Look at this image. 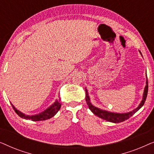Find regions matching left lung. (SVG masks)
Returning <instances> with one entry per match:
<instances>
[{
    "label": "left lung",
    "instance_id": "8db88e82",
    "mask_svg": "<svg viewBox=\"0 0 154 154\" xmlns=\"http://www.w3.org/2000/svg\"><path fill=\"white\" fill-rule=\"evenodd\" d=\"M140 54L141 52L140 51ZM146 76V86H145L144 90V93H143V97L142 100L141 101L140 104H139V106L137 107L136 109H134L133 111H130V112L128 113H113L111 112V111H108L106 110H103V109H100L97 108V107L94 106V105L90 102V97L88 95V90L86 89L85 88V101L87 102V104L90 111H92V113H94V115L97 116L98 117L101 118V119L105 120V121H107L109 122H111V123H121V122L125 121V120L129 119L130 117H131L132 115L134 114L139 109L142 108V106L144 105L145 101H146V97H147V93H148V80H147V75Z\"/></svg>",
    "mask_w": 154,
    "mask_h": 154
}]
</instances>
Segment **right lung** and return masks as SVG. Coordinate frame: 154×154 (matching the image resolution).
<instances>
[{
	"label": "right lung",
	"instance_id": "right-lung-1",
	"mask_svg": "<svg viewBox=\"0 0 154 154\" xmlns=\"http://www.w3.org/2000/svg\"><path fill=\"white\" fill-rule=\"evenodd\" d=\"M12 106V108L15 111L17 114L19 116H20L22 119H26V120H31L33 121H45V120H48L51 119L52 117H53L54 115L56 114L58 112V111L60 110L61 106H62V104L60 102V101L57 100L55 102H54V104H52L50 107H48L47 109H45V111H43V112L38 113V114L35 115H26L24 113H23L17 110L15 107L13 106V104H11Z\"/></svg>",
	"mask_w": 154,
	"mask_h": 154
}]
</instances>
